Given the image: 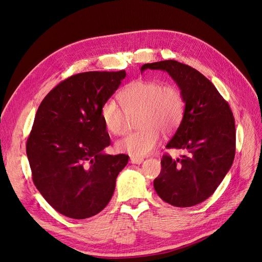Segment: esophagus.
<instances>
[{
  "instance_id": "esophagus-1",
  "label": "esophagus",
  "mask_w": 262,
  "mask_h": 262,
  "mask_svg": "<svg viewBox=\"0 0 262 262\" xmlns=\"http://www.w3.org/2000/svg\"><path fill=\"white\" fill-rule=\"evenodd\" d=\"M143 158H141V157H131L130 158V162L132 163V164H138V165H140V164H142L143 163Z\"/></svg>"
}]
</instances>
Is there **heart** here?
<instances>
[{
    "label": "heart",
    "instance_id": "obj_1",
    "mask_svg": "<svg viewBox=\"0 0 262 262\" xmlns=\"http://www.w3.org/2000/svg\"><path fill=\"white\" fill-rule=\"evenodd\" d=\"M118 98L122 109L109 99L102 104L100 117L110 133L121 136L125 131L126 116L139 113L137 125L140 129L116 143L117 150L133 157L152 153L162 140V131L166 134L173 132L184 118L185 99L178 87L172 84L134 81L119 93Z\"/></svg>",
    "mask_w": 262,
    "mask_h": 262
}]
</instances>
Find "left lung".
I'll return each mask as SVG.
<instances>
[{"label": "left lung", "mask_w": 262, "mask_h": 262, "mask_svg": "<svg viewBox=\"0 0 262 262\" xmlns=\"http://www.w3.org/2000/svg\"><path fill=\"white\" fill-rule=\"evenodd\" d=\"M166 71L185 99V113L167 148L185 149L187 155L162 157V170L154 180L156 193L173 207H193L215 191L231 169L236 149V131L228 102L199 71L175 60L142 66Z\"/></svg>", "instance_id": "left-lung-1"}]
</instances>
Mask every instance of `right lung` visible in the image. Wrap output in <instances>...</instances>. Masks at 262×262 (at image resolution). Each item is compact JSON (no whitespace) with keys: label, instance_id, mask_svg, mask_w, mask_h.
I'll return each instance as SVG.
<instances>
[{"label":"right lung","instance_id":"right-lung-1","mask_svg":"<svg viewBox=\"0 0 262 262\" xmlns=\"http://www.w3.org/2000/svg\"><path fill=\"white\" fill-rule=\"evenodd\" d=\"M125 75V71L72 75L37 110L26 144L33 181L46 201L68 217L83 220L104 210L128 164V155L102 152L110 138L100 117L102 104Z\"/></svg>","mask_w":262,"mask_h":262}]
</instances>
